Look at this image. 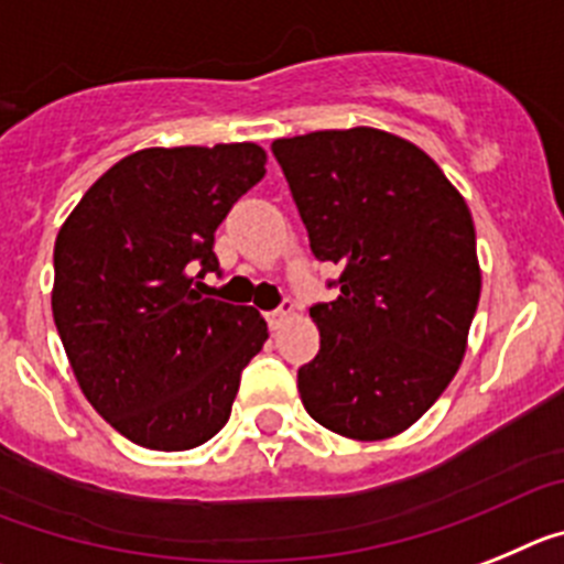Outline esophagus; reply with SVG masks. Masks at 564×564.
Listing matches in <instances>:
<instances>
[{
  "instance_id": "esophagus-1",
  "label": "esophagus",
  "mask_w": 564,
  "mask_h": 564,
  "mask_svg": "<svg viewBox=\"0 0 564 564\" xmlns=\"http://www.w3.org/2000/svg\"><path fill=\"white\" fill-rule=\"evenodd\" d=\"M292 315V303H283V306H278V310L267 312V323H269V329H281L283 321Z\"/></svg>"
}]
</instances>
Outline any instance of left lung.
Wrapping results in <instances>:
<instances>
[{"instance_id": "8db88e82", "label": "left lung", "mask_w": 564, "mask_h": 564, "mask_svg": "<svg viewBox=\"0 0 564 564\" xmlns=\"http://www.w3.org/2000/svg\"><path fill=\"white\" fill-rule=\"evenodd\" d=\"M317 261L340 267L315 303L321 351L297 369L303 409L351 440L417 423L452 383L479 303L463 195L411 141L317 130L272 141Z\"/></svg>"}]
</instances>
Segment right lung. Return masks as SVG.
Listing matches in <instances>:
<instances>
[{"label":"right lung","mask_w":564,"mask_h":564,"mask_svg":"<svg viewBox=\"0 0 564 564\" xmlns=\"http://www.w3.org/2000/svg\"><path fill=\"white\" fill-rule=\"evenodd\" d=\"M258 144L150 147L110 166L53 249V321L90 405L130 443L187 452L227 425L269 337L252 306L204 295L215 229L267 175Z\"/></svg>","instance_id":"obj_1"}]
</instances>
